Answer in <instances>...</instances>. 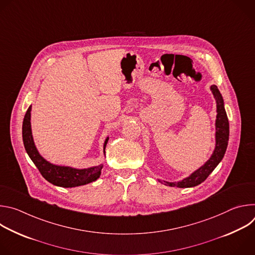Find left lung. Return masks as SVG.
<instances>
[{
  "mask_svg": "<svg viewBox=\"0 0 255 255\" xmlns=\"http://www.w3.org/2000/svg\"><path fill=\"white\" fill-rule=\"evenodd\" d=\"M212 93L217 103V120H216V147L211 158L198 170L192 173L189 177L178 181V183H167L164 181V185L176 188H192L196 187L209 176V174L219 164L224 157L227 149L229 140V122L227 114L224 109V103L222 96L216 86L211 87Z\"/></svg>",
  "mask_w": 255,
  "mask_h": 255,
  "instance_id": "8db88e82",
  "label": "left lung"
}]
</instances>
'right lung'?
<instances>
[{
	"label": "right lung",
	"mask_w": 255,
	"mask_h": 255,
	"mask_svg": "<svg viewBox=\"0 0 255 255\" xmlns=\"http://www.w3.org/2000/svg\"><path fill=\"white\" fill-rule=\"evenodd\" d=\"M30 117H31V106L25 114L22 126V135L25 149L34 162L36 167L38 168L41 175L49 181L50 184L62 188H74L83 185H87L95 181L101 174L103 165L94 166L91 168L85 169H76L67 166H58L53 165L46 161L36 149L34 141L31 133V125H30ZM108 142V138L104 144V152L106 145Z\"/></svg>",
	"instance_id": "1"
}]
</instances>
